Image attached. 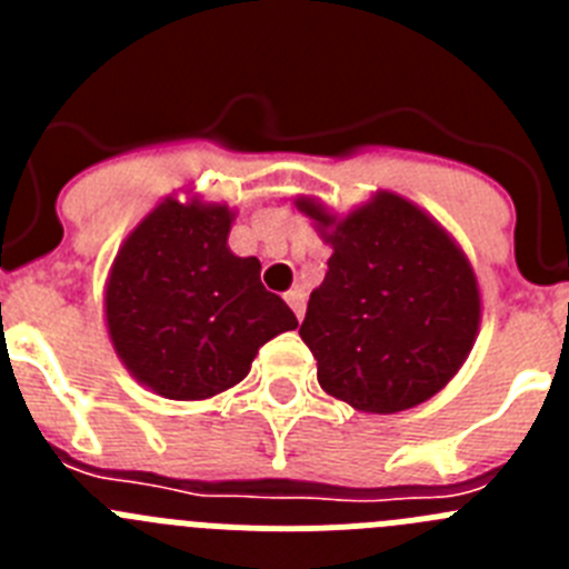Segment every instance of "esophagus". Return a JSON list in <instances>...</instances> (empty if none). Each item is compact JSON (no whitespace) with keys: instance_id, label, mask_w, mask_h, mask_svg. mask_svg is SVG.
Returning a JSON list of instances; mask_svg holds the SVG:
<instances>
[{"instance_id":"34e87169","label":"esophagus","mask_w":569,"mask_h":569,"mask_svg":"<svg viewBox=\"0 0 569 569\" xmlns=\"http://www.w3.org/2000/svg\"><path fill=\"white\" fill-rule=\"evenodd\" d=\"M284 301L290 305V310L296 313V319H301V316H305V290L290 288L288 293H284Z\"/></svg>"}]
</instances>
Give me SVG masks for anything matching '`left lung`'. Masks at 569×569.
I'll list each match as a JSON object with an SVG mask.
<instances>
[{
    "label": "left lung",
    "mask_w": 569,
    "mask_h": 569,
    "mask_svg": "<svg viewBox=\"0 0 569 569\" xmlns=\"http://www.w3.org/2000/svg\"><path fill=\"white\" fill-rule=\"evenodd\" d=\"M296 208L333 248L299 328L321 390L379 416L439 393L481 325L479 279L459 241L393 190L345 216L313 196H296Z\"/></svg>",
    "instance_id": "8db88e82"
}]
</instances>
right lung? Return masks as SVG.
I'll return each instance as SVG.
<instances>
[{
  "mask_svg": "<svg viewBox=\"0 0 569 569\" xmlns=\"http://www.w3.org/2000/svg\"><path fill=\"white\" fill-rule=\"evenodd\" d=\"M236 210L168 196L122 241L104 281V325L139 385L202 401L239 385L264 341L299 328L264 290L256 256L228 248Z\"/></svg>",
  "mask_w": 569,
  "mask_h": 569,
  "instance_id": "add662e5",
  "label": "right lung"
}]
</instances>
